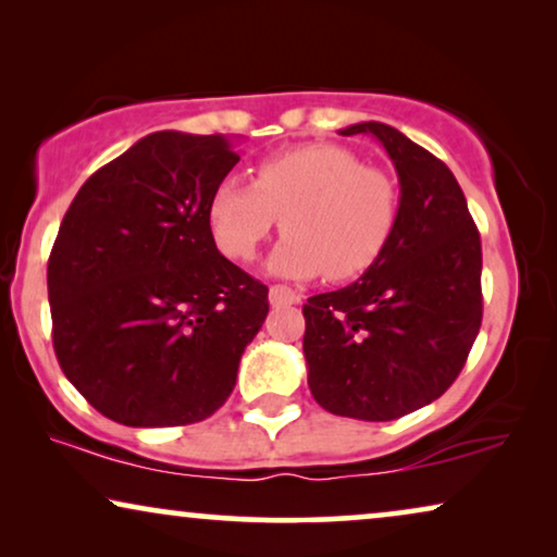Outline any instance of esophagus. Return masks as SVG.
<instances>
[{
	"mask_svg": "<svg viewBox=\"0 0 557 557\" xmlns=\"http://www.w3.org/2000/svg\"><path fill=\"white\" fill-rule=\"evenodd\" d=\"M269 299L273 307H292V304L301 301V294L286 284H276V286H271Z\"/></svg>",
	"mask_w": 557,
	"mask_h": 557,
	"instance_id": "1",
	"label": "esophagus"
}]
</instances>
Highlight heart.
<instances>
[{"instance_id": "b5f03b06", "label": "heart", "mask_w": 557, "mask_h": 557, "mask_svg": "<svg viewBox=\"0 0 557 557\" xmlns=\"http://www.w3.org/2000/svg\"><path fill=\"white\" fill-rule=\"evenodd\" d=\"M398 210L391 174L364 166L337 144H309L265 157L250 185L220 182L210 195L208 223L227 258L248 261L281 218L286 235L269 261L273 273L347 281L385 253Z\"/></svg>"}]
</instances>
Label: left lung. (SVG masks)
<instances>
[{"label":"left lung","mask_w":557,"mask_h":557,"mask_svg":"<svg viewBox=\"0 0 557 557\" xmlns=\"http://www.w3.org/2000/svg\"><path fill=\"white\" fill-rule=\"evenodd\" d=\"M400 180L398 225L355 284L304 304L309 391L324 410L395 421L441 398L482 326V240L451 170L398 128L364 121Z\"/></svg>","instance_id":"8db88e82"}]
</instances>
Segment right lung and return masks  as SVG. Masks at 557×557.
<instances>
[{"label":"right lung","mask_w":557,"mask_h":557,"mask_svg":"<svg viewBox=\"0 0 557 557\" xmlns=\"http://www.w3.org/2000/svg\"><path fill=\"white\" fill-rule=\"evenodd\" d=\"M240 162L223 134L154 132L90 174L48 261L52 347L111 421H205L233 393L269 286L220 256L212 189Z\"/></svg>","instance_id":"right-lung-1"}]
</instances>
